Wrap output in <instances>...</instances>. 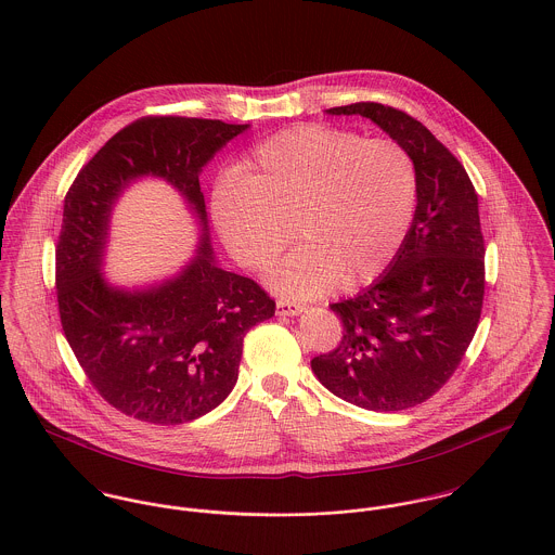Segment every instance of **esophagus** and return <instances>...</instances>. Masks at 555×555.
Listing matches in <instances>:
<instances>
[{
    "mask_svg": "<svg viewBox=\"0 0 555 555\" xmlns=\"http://www.w3.org/2000/svg\"><path fill=\"white\" fill-rule=\"evenodd\" d=\"M304 310H306L304 306L293 304V301H284V299H280V301L275 304V312H278V317H299Z\"/></svg>",
    "mask_w": 555,
    "mask_h": 555,
    "instance_id": "obj_1",
    "label": "esophagus"
}]
</instances>
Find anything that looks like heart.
I'll return each instance as SVG.
<instances>
[{
	"label": "heart",
	"instance_id": "1",
	"mask_svg": "<svg viewBox=\"0 0 555 555\" xmlns=\"http://www.w3.org/2000/svg\"><path fill=\"white\" fill-rule=\"evenodd\" d=\"M416 205V170L387 139L322 124L258 143L237 175L216 185L211 218L241 267L262 273L293 233L299 245L271 275L275 293L314 299L357 288L385 271ZM294 231H289V224Z\"/></svg>",
	"mask_w": 555,
	"mask_h": 555
}]
</instances>
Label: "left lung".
<instances>
[{
    "mask_svg": "<svg viewBox=\"0 0 555 555\" xmlns=\"http://www.w3.org/2000/svg\"><path fill=\"white\" fill-rule=\"evenodd\" d=\"M326 115H361L408 152L416 209L383 275L331 306L344 337L312 359V372L359 408L405 410L442 389L475 337L485 295L478 196L460 159L403 111L357 102Z\"/></svg>",
    "mask_w": 555,
    "mask_h": 555,
    "instance_id": "obj_1",
    "label": "left lung"
}]
</instances>
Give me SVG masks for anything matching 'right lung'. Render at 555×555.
<instances>
[{"mask_svg":"<svg viewBox=\"0 0 555 555\" xmlns=\"http://www.w3.org/2000/svg\"><path fill=\"white\" fill-rule=\"evenodd\" d=\"M249 124L147 117L119 130L80 168L64 201L55 249L62 326L82 372L119 412L158 425L194 421L237 385L245 333L275 301L214 254L198 177ZM166 180L202 233L195 256L168 279L113 285L103 273L109 218L129 185Z\"/></svg>","mask_w":555,"mask_h":555,"instance_id":"obj_1","label":"right lung"}]
</instances>
